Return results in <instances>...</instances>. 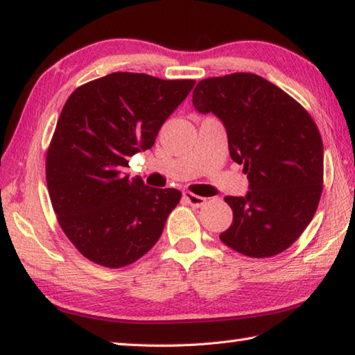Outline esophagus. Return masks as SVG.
I'll return each mask as SVG.
<instances>
[{
  "instance_id": "esophagus-1",
  "label": "esophagus",
  "mask_w": 355,
  "mask_h": 355,
  "mask_svg": "<svg viewBox=\"0 0 355 355\" xmlns=\"http://www.w3.org/2000/svg\"><path fill=\"white\" fill-rule=\"evenodd\" d=\"M183 198L186 200V202H189L192 207H201L206 202L205 197H200V195H195L192 192H184Z\"/></svg>"
}]
</instances>
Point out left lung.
I'll list each match as a JSON object with an SVG mask.
<instances>
[{"instance_id":"obj_1","label":"left lung","mask_w":355,"mask_h":355,"mask_svg":"<svg viewBox=\"0 0 355 355\" xmlns=\"http://www.w3.org/2000/svg\"><path fill=\"white\" fill-rule=\"evenodd\" d=\"M195 110L227 131L233 162L244 164L245 197H225L233 223L220 239L250 258L286 250L310 224L323 184V143L314 120L281 88L253 73L200 80Z\"/></svg>"}]
</instances>
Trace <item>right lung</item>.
Instances as JSON below:
<instances>
[{
    "mask_svg": "<svg viewBox=\"0 0 355 355\" xmlns=\"http://www.w3.org/2000/svg\"><path fill=\"white\" fill-rule=\"evenodd\" d=\"M195 80L117 71L74 89L50 141L45 178L59 225L99 266L120 268L148 253L182 198L123 172L150 149Z\"/></svg>",
    "mask_w": 355,
    "mask_h": 355,
    "instance_id": "1",
    "label": "right lung"
}]
</instances>
